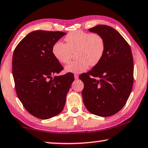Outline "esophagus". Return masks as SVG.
Segmentation results:
<instances>
[{"instance_id":"esophagus-1","label":"esophagus","mask_w":148,"mask_h":148,"mask_svg":"<svg viewBox=\"0 0 148 148\" xmlns=\"http://www.w3.org/2000/svg\"><path fill=\"white\" fill-rule=\"evenodd\" d=\"M74 78L76 79H77L79 78V76H78V75H77V74H74Z\"/></svg>"}]
</instances>
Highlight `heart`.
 <instances>
[{"mask_svg": "<svg viewBox=\"0 0 148 148\" xmlns=\"http://www.w3.org/2000/svg\"><path fill=\"white\" fill-rule=\"evenodd\" d=\"M64 40L66 44L56 42L52 47V52L57 61L62 64L68 63L72 53L76 52L77 59L65 66L67 72L82 73L88 69L89 65L98 64L104 56L105 42L98 34L77 31L69 33Z\"/></svg>", "mask_w": 148, "mask_h": 148, "instance_id": "b5f03b06", "label": "heart"}]
</instances>
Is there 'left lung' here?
Segmentation results:
<instances>
[{"mask_svg":"<svg viewBox=\"0 0 148 148\" xmlns=\"http://www.w3.org/2000/svg\"><path fill=\"white\" fill-rule=\"evenodd\" d=\"M89 31L104 38L105 51L101 62L80 75L85 106L101 117L117 113L125 106L133 85V58L129 44L116 29L99 25Z\"/></svg>","mask_w":148,"mask_h":148,"instance_id":"left-lung-1","label":"left lung"}]
</instances>
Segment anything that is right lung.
Masks as SVG:
<instances>
[{"mask_svg":"<svg viewBox=\"0 0 148 148\" xmlns=\"http://www.w3.org/2000/svg\"><path fill=\"white\" fill-rule=\"evenodd\" d=\"M66 34L60 31H34L14 50L12 74L17 97L27 112L47 119L61 113L74 74L56 76L63 68L52 52L53 44Z\"/></svg>","mask_w":148,"mask_h":148,"instance_id":"add662e5","label":"right lung"}]
</instances>
